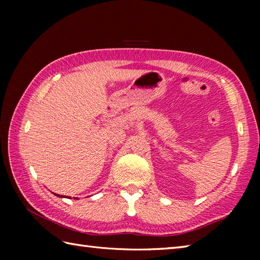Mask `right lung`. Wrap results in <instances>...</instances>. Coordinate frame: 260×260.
Listing matches in <instances>:
<instances>
[{
    "mask_svg": "<svg viewBox=\"0 0 260 260\" xmlns=\"http://www.w3.org/2000/svg\"><path fill=\"white\" fill-rule=\"evenodd\" d=\"M57 196H58V197H59V194H57ZM61 197H63V196H61Z\"/></svg>",
    "mask_w": 260,
    "mask_h": 260,
    "instance_id": "add662e5",
    "label": "right lung"
}]
</instances>
